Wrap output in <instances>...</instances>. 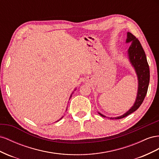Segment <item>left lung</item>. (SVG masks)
I'll list each match as a JSON object with an SVG mask.
<instances>
[{
    "instance_id": "8db88e82",
    "label": "left lung",
    "mask_w": 159,
    "mask_h": 159,
    "mask_svg": "<svg viewBox=\"0 0 159 159\" xmlns=\"http://www.w3.org/2000/svg\"><path fill=\"white\" fill-rule=\"evenodd\" d=\"M130 42L131 43V44L128 50V54L130 61L134 66L138 76V93L134 105L125 114L115 118L116 119H122V118L129 115L131 113H133L136 110L138 109L143 103L145 97H146L149 84V80H150L149 66L147 60L146 54H145V52L142 47V45L139 39L136 38L134 35L128 32L126 43ZM98 114L102 117H106L105 115L101 114L100 112H98ZM111 119H112V118H111ZM113 119L114 118H112V119Z\"/></svg>"
}]
</instances>
